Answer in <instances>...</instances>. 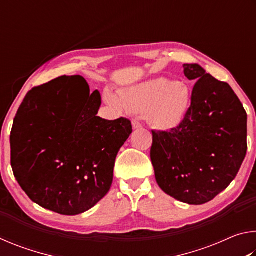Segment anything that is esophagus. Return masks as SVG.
Wrapping results in <instances>:
<instances>
[{"label":"esophagus","instance_id":"obj_1","mask_svg":"<svg viewBox=\"0 0 256 256\" xmlns=\"http://www.w3.org/2000/svg\"><path fill=\"white\" fill-rule=\"evenodd\" d=\"M132 128L133 130H138V128H142V124L138 122L136 120H132Z\"/></svg>","mask_w":256,"mask_h":256}]
</instances>
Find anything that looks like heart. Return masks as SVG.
Masks as SVG:
<instances>
[{"mask_svg":"<svg viewBox=\"0 0 256 256\" xmlns=\"http://www.w3.org/2000/svg\"><path fill=\"white\" fill-rule=\"evenodd\" d=\"M107 102L118 110L144 115L146 120L160 131H172L188 116L192 92L182 81L154 78L118 92V96L106 94Z\"/></svg>","mask_w":256,"mask_h":256,"instance_id":"b5f03b06","label":"heart"}]
</instances>
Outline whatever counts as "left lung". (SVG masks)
Here are the masks:
<instances>
[{
  "label": "left lung",
  "instance_id": "1",
  "mask_svg": "<svg viewBox=\"0 0 256 256\" xmlns=\"http://www.w3.org/2000/svg\"><path fill=\"white\" fill-rule=\"evenodd\" d=\"M196 81L188 116L170 132L152 131L150 157L164 193L204 204L235 180L248 151V114L232 86L198 64H184Z\"/></svg>",
  "mask_w": 256,
  "mask_h": 256
}]
</instances>
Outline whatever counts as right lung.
<instances>
[{"mask_svg": "<svg viewBox=\"0 0 256 256\" xmlns=\"http://www.w3.org/2000/svg\"><path fill=\"white\" fill-rule=\"evenodd\" d=\"M98 90L81 76H60L26 94L11 130V166L32 202L64 216L84 214L110 190L128 118L97 116Z\"/></svg>", "mask_w": 256, "mask_h": 256, "instance_id": "right-lung-1", "label": "right lung"}]
</instances>
